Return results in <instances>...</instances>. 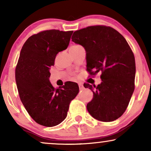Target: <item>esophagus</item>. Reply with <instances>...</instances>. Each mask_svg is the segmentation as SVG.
I'll use <instances>...</instances> for the list:
<instances>
[{
  "label": "esophagus",
  "instance_id": "obj_1",
  "mask_svg": "<svg viewBox=\"0 0 151 151\" xmlns=\"http://www.w3.org/2000/svg\"><path fill=\"white\" fill-rule=\"evenodd\" d=\"M78 85H79V88H80V90L83 89V88H84L83 84H82V83H79V84H78Z\"/></svg>",
  "mask_w": 151,
  "mask_h": 151
}]
</instances>
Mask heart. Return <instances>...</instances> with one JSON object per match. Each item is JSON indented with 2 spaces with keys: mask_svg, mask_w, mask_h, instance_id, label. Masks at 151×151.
I'll use <instances>...</instances> for the list:
<instances>
[{
  "mask_svg": "<svg viewBox=\"0 0 151 151\" xmlns=\"http://www.w3.org/2000/svg\"><path fill=\"white\" fill-rule=\"evenodd\" d=\"M79 47V46H78V45H74V46H72L71 47Z\"/></svg>",
  "mask_w": 151,
  "mask_h": 151,
  "instance_id": "heart-1",
  "label": "heart"
}]
</instances>
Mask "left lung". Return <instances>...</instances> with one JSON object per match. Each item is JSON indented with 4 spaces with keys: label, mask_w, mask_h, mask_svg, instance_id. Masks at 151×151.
<instances>
[{
    "label": "left lung",
    "mask_w": 151,
    "mask_h": 151,
    "mask_svg": "<svg viewBox=\"0 0 151 151\" xmlns=\"http://www.w3.org/2000/svg\"><path fill=\"white\" fill-rule=\"evenodd\" d=\"M72 41L86 51V70L91 75L100 71L102 82L93 86L88 113L102 122H112L125 112L135 88V61L131 47L122 35L112 27L91 26L76 31Z\"/></svg>",
    "instance_id": "left-lung-1"
}]
</instances>
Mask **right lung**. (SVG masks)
I'll return each mask as SVG.
<instances>
[{
  "label": "right lung",
  "instance_id": "add662e5",
  "mask_svg": "<svg viewBox=\"0 0 151 151\" xmlns=\"http://www.w3.org/2000/svg\"><path fill=\"white\" fill-rule=\"evenodd\" d=\"M72 34L73 31H43L29 37L20 51L15 72L20 100L32 119L45 127L61 123L79 92L76 82L55 89L49 81L56 55L67 48Z\"/></svg>",
  "mask_w": 151,
  "mask_h": 151
}]
</instances>
